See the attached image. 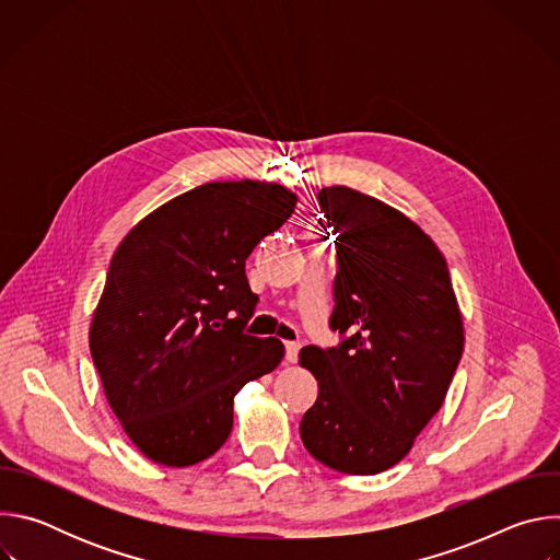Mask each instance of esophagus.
Wrapping results in <instances>:
<instances>
[{
    "label": "esophagus",
    "mask_w": 560,
    "mask_h": 560,
    "mask_svg": "<svg viewBox=\"0 0 560 560\" xmlns=\"http://www.w3.org/2000/svg\"><path fill=\"white\" fill-rule=\"evenodd\" d=\"M299 350H301V343H296V341H288V343H285V359H288V363H294V361H296Z\"/></svg>",
    "instance_id": "34e87169"
}]
</instances>
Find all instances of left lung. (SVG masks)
Returning a JSON list of instances; mask_svg holds the SVG:
<instances>
[{
  "label": "left lung",
  "instance_id": "8db88e82",
  "mask_svg": "<svg viewBox=\"0 0 560 560\" xmlns=\"http://www.w3.org/2000/svg\"><path fill=\"white\" fill-rule=\"evenodd\" d=\"M318 203L339 234L330 328L348 337L299 352L318 385L299 430L318 463L370 476L401 460L441 410L463 316L445 257L419 223L346 186L322 188Z\"/></svg>",
  "mask_w": 560,
  "mask_h": 560
}]
</instances>
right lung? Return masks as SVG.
<instances>
[{
	"mask_svg": "<svg viewBox=\"0 0 560 560\" xmlns=\"http://www.w3.org/2000/svg\"><path fill=\"white\" fill-rule=\"evenodd\" d=\"M270 182H210L145 214L117 246L89 330L108 406L156 465L190 467L232 432L234 396L285 348L244 328L246 259L294 212Z\"/></svg>",
	"mask_w": 560,
	"mask_h": 560,
	"instance_id": "obj_1",
	"label": "right lung"
}]
</instances>
